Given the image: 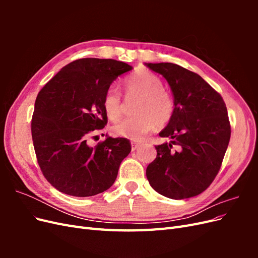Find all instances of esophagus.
<instances>
[{"mask_svg":"<svg viewBox=\"0 0 258 258\" xmlns=\"http://www.w3.org/2000/svg\"><path fill=\"white\" fill-rule=\"evenodd\" d=\"M140 145H141V143H140V142L132 141V142H131V150H132V151H136Z\"/></svg>","mask_w":258,"mask_h":258,"instance_id":"1","label":"esophagus"}]
</instances>
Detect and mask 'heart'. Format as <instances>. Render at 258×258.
Instances as JSON below:
<instances>
[{
  "mask_svg": "<svg viewBox=\"0 0 258 258\" xmlns=\"http://www.w3.org/2000/svg\"><path fill=\"white\" fill-rule=\"evenodd\" d=\"M124 90L128 98H139L135 104V116L116 123L113 132L118 137L140 140L152 131L155 126L163 127L172 119L175 103L171 93L163 89L159 77L142 70L130 76L124 82ZM103 107L108 119L119 120L123 103L119 91L115 87L108 88L103 98Z\"/></svg>",
  "mask_w": 258,
  "mask_h": 258,
  "instance_id": "b5f03b06",
  "label": "heart"
}]
</instances>
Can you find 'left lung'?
Returning a JSON list of instances; mask_svg holds the SVG:
<instances>
[{"instance_id": "8db88e82", "label": "left lung", "mask_w": 258, "mask_h": 258, "mask_svg": "<svg viewBox=\"0 0 258 258\" xmlns=\"http://www.w3.org/2000/svg\"><path fill=\"white\" fill-rule=\"evenodd\" d=\"M146 66L167 80L175 103L172 119L159 134L171 142L155 146L157 156L146 168L147 179L165 197H195L221 169L231 134L227 107L220 93L189 70L169 62Z\"/></svg>"}]
</instances>
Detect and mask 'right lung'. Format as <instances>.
<instances>
[{
	"mask_svg": "<svg viewBox=\"0 0 258 258\" xmlns=\"http://www.w3.org/2000/svg\"><path fill=\"white\" fill-rule=\"evenodd\" d=\"M131 69L113 59H79L38 92L31 121L34 151L43 175L59 191L89 197L114 184L130 142L107 137L90 146L88 140L107 123L103 98L110 85Z\"/></svg>",
	"mask_w": 258,
	"mask_h": 258,
	"instance_id": "add662e5",
	"label": "right lung"
}]
</instances>
